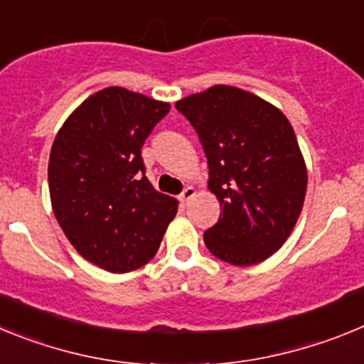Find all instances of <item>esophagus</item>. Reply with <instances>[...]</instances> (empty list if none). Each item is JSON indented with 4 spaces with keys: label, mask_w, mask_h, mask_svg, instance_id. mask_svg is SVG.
I'll list each match as a JSON object with an SVG mask.
<instances>
[{
    "label": "esophagus",
    "mask_w": 364,
    "mask_h": 364,
    "mask_svg": "<svg viewBox=\"0 0 364 364\" xmlns=\"http://www.w3.org/2000/svg\"><path fill=\"white\" fill-rule=\"evenodd\" d=\"M193 197H195V189H193V188H186L184 191L180 193V200L184 202V204H188V202L191 200Z\"/></svg>",
    "instance_id": "esophagus-1"
}]
</instances>
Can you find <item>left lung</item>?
I'll return each mask as SVG.
<instances>
[{"mask_svg": "<svg viewBox=\"0 0 364 364\" xmlns=\"http://www.w3.org/2000/svg\"><path fill=\"white\" fill-rule=\"evenodd\" d=\"M195 127L222 215L204 233L235 266L268 259L290 237L306 195V166L288 118L259 96L215 85L176 102Z\"/></svg>", "mask_w": 364, "mask_h": 364, "instance_id": "obj_1", "label": "left lung"}]
</instances>
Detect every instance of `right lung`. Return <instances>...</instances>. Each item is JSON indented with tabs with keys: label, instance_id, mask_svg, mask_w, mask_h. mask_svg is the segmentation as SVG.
<instances>
[{
	"label": "right lung",
	"instance_id": "right-lung-1",
	"mask_svg": "<svg viewBox=\"0 0 364 364\" xmlns=\"http://www.w3.org/2000/svg\"><path fill=\"white\" fill-rule=\"evenodd\" d=\"M167 112V104L109 87L89 96L54 138V215L80 255L107 272L149 262L176 215V200L154 191L142 159V146Z\"/></svg>",
	"mask_w": 364,
	"mask_h": 364
}]
</instances>
